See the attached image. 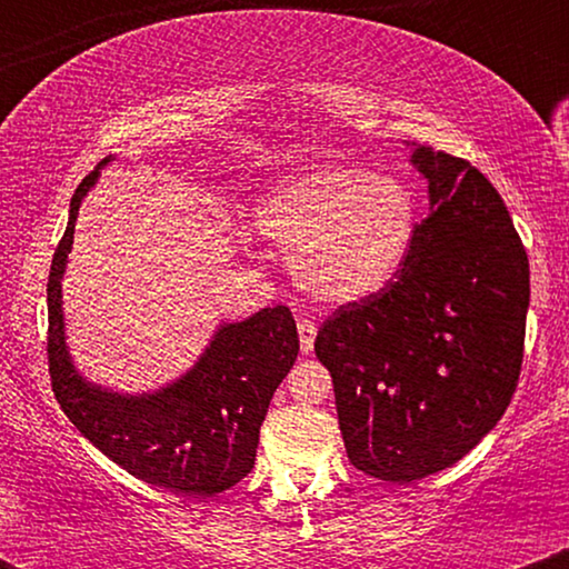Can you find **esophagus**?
Returning a JSON list of instances; mask_svg holds the SVG:
<instances>
[{
	"label": "esophagus",
	"mask_w": 569,
	"mask_h": 569,
	"mask_svg": "<svg viewBox=\"0 0 569 569\" xmlns=\"http://www.w3.org/2000/svg\"><path fill=\"white\" fill-rule=\"evenodd\" d=\"M297 329H299V345H302V352H305V356H310L312 345H316L318 326L312 321H307V318H302V321L297 323Z\"/></svg>",
	"instance_id": "esophagus-1"
}]
</instances>
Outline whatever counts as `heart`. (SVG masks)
I'll use <instances>...</instances> for the list:
<instances>
[{"label":"heart","instance_id":"heart-1","mask_svg":"<svg viewBox=\"0 0 569 569\" xmlns=\"http://www.w3.org/2000/svg\"><path fill=\"white\" fill-rule=\"evenodd\" d=\"M259 232L289 248L312 299L356 305L388 289L407 264L420 206L403 179L358 166H316L259 202Z\"/></svg>","mask_w":569,"mask_h":569}]
</instances>
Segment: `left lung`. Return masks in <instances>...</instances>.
<instances>
[{"instance_id": "obj_1", "label": "left lung", "mask_w": 569, "mask_h": 569, "mask_svg": "<svg viewBox=\"0 0 569 569\" xmlns=\"http://www.w3.org/2000/svg\"><path fill=\"white\" fill-rule=\"evenodd\" d=\"M430 211L388 289L326 318L318 361L335 382L358 471L420 481L498 426L525 358L530 262L500 192L479 168L420 147Z\"/></svg>"}]
</instances>
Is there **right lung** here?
Instances as JSON below:
<instances>
[{"mask_svg": "<svg viewBox=\"0 0 569 569\" xmlns=\"http://www.w3.org/2000/svg\"><path fill=\"white\" fill-rule=\"evenodd\" d=\"M96 176H84L71 198L48 276V369L56 401L84 439L130 476L176 495L211 498L251 473L270 398L297 361V323L289 307L276 305L243 323L221 326L198 367L154 396L126 398L82 382L63 345L61 276L80 200Z\"/></svg>", "mask_w": 569, "mask_h": 569, "instance_id": "add662e5", "label": "right lung"}]
</instances>
